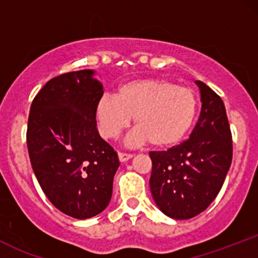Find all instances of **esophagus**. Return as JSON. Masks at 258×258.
Returning <instances> with one entry per match:
<instances>
[{
    "instance_id": "34e87169",
    "label": "esophagus",
    "mask_w": 258,
    "mask_h": 258,
    "mask_svg": "<svg viewBox=\"0 0 258 258\" xmlns=\"http://www.w3.org/2000/svg\"><path fill=\"white\" fill-rule=\"evenodd\" d=\"M117 155H119V160L121 162H125V161H127V160L133 158V154H128V153H121L120 152Z\"/></svg>"
}]
</instances>
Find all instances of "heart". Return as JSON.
Listing matches in <instances>:
<instances>
[{"mask_svg":"<svg viewBox=\"0 0 258 258\" xmlns=\"http://www.w3.org/2000/svg\"><path fill=\"white\" fill-rule=\"evenodd\" d=\"M197 109L198 99L191 88L165 79H143L121 85L115 97H100L94 106V117L106 139L116 138L133 117L136 142L171 148L191 128Z\"/></svg>","mask_w":258,"mask_h":258,"instance_id":"1","label":"heart"}]
</instances>
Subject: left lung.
Listing matches in <instances>:
<instances>
[{
  "label": "left lung",
  "mask_w": 258,
  "mask_h": 258,
  "mask_svg": "<svg viewBox=\"0 0 258 258\" xmlns=\"http://www.w3.org/2000/svg\"><path fill=\"white\" fill-rule=\"evenodd\" d=\"M197 85L203 105L189 138L167 150L149 153L154 201L174 220H189L205 211L220 193L233 158L223 102L204 82Z\"/></svg>",
  "instance_id": "1"
}]
</instances>
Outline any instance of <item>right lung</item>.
Masks as SVG:
<instances>
[{"label": "right lung", "instance_id": "right-lung-1", "mask_svg": "<svg viewBox=\"0 0 258 258\" xmlns=\"http://www.w3.org/2000/svg\"><path fill=\"white\" fill-rule=\"evenodd\" d=\"M93 70L65 73L31 103L26 144L35 176L48 200L70 217L100 214L111 199L120 162L99 136L94 106L103 85Z\"/></svg>", "mask_w": 258, "mask_h": 258}]
</instances>
